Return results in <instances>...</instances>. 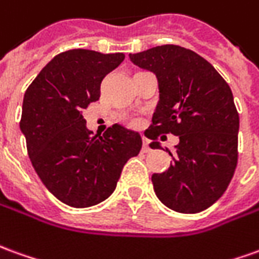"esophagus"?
I'll list each match as a JSON object with an SVG mask.
<instances>
[{
	"label": "esophagus",
	"mask_w": 259,
	"mask_h": 259,
	"mask_svg": "<svg viewBox=\"0 0 259 259\" xmlns=\"http://www.w3.org/2000/svg\"><path fill=\"white\" fill-rule=\"evenodd\" d=\"M143 151H144V153H150V151H151L150 143H148L147 140H144V142H143Z\"/></svg>",
	"instance_id": "obj_1"
}]
</instances>
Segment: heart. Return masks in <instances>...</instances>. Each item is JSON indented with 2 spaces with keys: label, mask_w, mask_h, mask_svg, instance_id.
<instances>
[{
  "label": "heart",
  "mask_w": 259,
  "mask_h": 259,
  "mask_svg": "<svg viewBox=\"0 0 259 259\" xmlns=\"http://www.w3.org/2000/svg\"><path fill=\"white\" fill-rule=\"evenodd\" d=\"M124 122L127 124H130V126H139L140 124V122H139V119H135V117H127V116H123L122 117Z\"/></svg>",
  "instance_id": "b5f03b06"
}]
</instances>
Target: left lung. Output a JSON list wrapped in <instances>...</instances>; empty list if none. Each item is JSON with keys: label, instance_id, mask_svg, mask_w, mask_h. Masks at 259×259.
Returning a JSON list of instances; mask_svg holds the SVG:
<instances>
[{"label": "left lung", "instance_id": "left-lung-1", "mask_svg": "<svg viewBox=\"0 0 259 259\" xmlns=\"http://www.w3.org/2000/svg\"><path fill=\"white\" fill-rule=\"evenodd\" d=\"M129 57L158 79L160 101L144 133L151 148L160 147V135L180 136L177 153H169L172 164L151 177L155 195L180 213L205 210L223 195L237 167L240 119L230 87L209 61L177 45Z\"/></svg>", "mask_w": 259, "mask_h": 259}]
</instances>
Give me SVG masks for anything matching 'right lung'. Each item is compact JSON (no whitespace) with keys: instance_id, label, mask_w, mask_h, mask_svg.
<instances>
[{"instance_id":"1","label":"right lung","mask_w":259,"mask_h":259,"mask_svg":"<svg viewBox=\"0 0 259 259\" xmlns=\"http://www.w3.org/2000/svg\"><path fill=\"white\" fill-rule=\"evenodd\" d=\"M123 60V53L67 50L25 92L19 124L30 162L43 185L68 206L90 207L109 198L124 164L142 150L139 133L113 124L104 136H92L82 116L99 99L105 75Z\"/></svg>"}]
</instances>
